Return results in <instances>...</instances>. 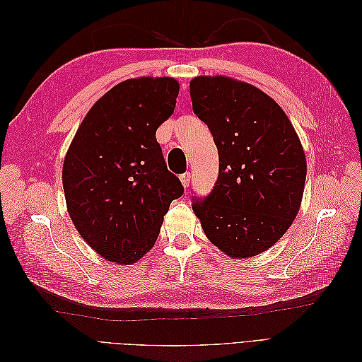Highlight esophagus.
Here are the masks:
<instances>
[{"instance_id": "34e87169", "label": "esophagus", "mask_w": 362, "mask_h": 362, "mask_svg": "<svg viewBox=\"0 0 362 362\" xmlns=\"http://www.w3.org/2000/svg\"><path fill=\"white\" fill-rule=\"evenodd\" d=\"M180 180H181V182H182V185L185 189L189 187V184H190V172H185V173H182L181 177H180Z\"/></svg>"}]
</instances>
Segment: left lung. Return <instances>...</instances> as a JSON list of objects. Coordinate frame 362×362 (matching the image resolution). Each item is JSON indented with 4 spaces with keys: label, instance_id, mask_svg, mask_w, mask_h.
Here are the masks:
<instances>
[{
    "label": "left lung",
    "instance_id": "8db88e82",
    "mask_svg": "<svg viewBox=\"0 0 362 362\" xmlns=\"http://www.w3.org/2000/svg\"><path fill=\"white\" fill-rule=\"evenodd\" d=\"M193 113L211 131L218 177L193 196L205 235L233 258L255 257L286 234L306 178L300 140L282 108L255 86L228 76L190 81Z\"/></svg>",
    "mask_w": 362,
    "mask_h": 362
}]
</instances>
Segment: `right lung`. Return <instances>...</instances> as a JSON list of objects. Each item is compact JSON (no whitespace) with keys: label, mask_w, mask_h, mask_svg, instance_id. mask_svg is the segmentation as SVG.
I'll return each mask as SVG.
<instances>
[{"label":"right lung","mask_w":362,"mask_h":362,"mask_svg":"<svg viewBox=\"0 0 362 362\" xmlns=\"http://www.w3.org/2000/svg\"><path fill=\"white\" fill-rule=\"evenodd\" d=\"M178 92L168 76L119 83L90 108L69 146L62 175L69 216L108 261L131 264L144 257L170 202L184 193L156 137Z\"/></svg>","instance_id":"add662e5"}]
</instances>
